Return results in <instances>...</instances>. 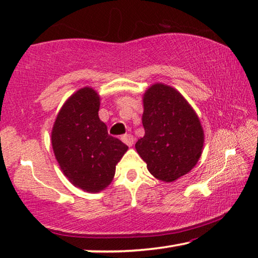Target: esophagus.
Instances as JSON below:
<instances>
[{"mask_svg":"<svg viewBox=\"0 0 258 258\" xmlns=\"http://www.w3.org/2000/svg\"><path fill=\"white\" fill-rule=\"evenodd\" d=\"M121 140H122V142L125 143L128 147H132L134 144V141H135L134 136L130 135V134H125V135H123L121 137Z\"/></svg>","mask_w":258,"mask_h":258,"instance_id":"34e87169","label":"esophagus"}]
</instances>
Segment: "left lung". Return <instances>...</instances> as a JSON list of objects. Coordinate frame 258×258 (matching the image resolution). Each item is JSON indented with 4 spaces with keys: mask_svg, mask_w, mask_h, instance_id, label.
Wrapping results in <instances>:
<instances>
[{
    "mask_svg": "<svg viewBox=\"0 0 258 258\" xmlns=\"http://www.w3.org/2000/svg\"><path fill=\"white\" fill-rule=\"evenodd\" d=\"M144 136L137 153L155 178L174 182L188 174L203 151L204 132L196 111L183 95L155 83L143 95Z\"/></svg>",
    "mask_w": 258,
    "mask_h": 258,
    "instance_id": "8db88e82",
    "label": "left lung"
}]
</instances>
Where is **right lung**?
<instances>
[{
  "label": "right lung",
  "mask_w": 258,
  "mask_h": 258,
  "mask_svg": "<svg viewBox=\"0 0 258 258\" xmlns=\"http://www.w3.org/2000/svg\"><path fill=\"white\" fill-rule=\"evenodd\" d=\"M100 95L81 88L59 109L51 130L55 158L67 178L77 188L98 192L110 184L116 164L128 146L108 134L98 117Z\"/></svg>",
  "instance_id": "1"
}]
</instances>
